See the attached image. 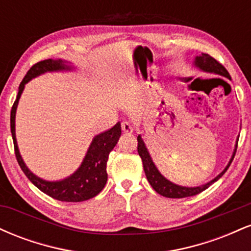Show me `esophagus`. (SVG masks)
<instances>
[{
  "label": "esophagus",
  "mask_w": 251,
  "mask_h": 251,
  "mask_svg": "<svg viewBox=\"0 0 251 251\" xmlns=\"http://www.w3.org/2000/svg\"><path fill=\"white\" fill-rule=\"evenodd\" d=\"M122 129L124 133H132V132H133V126L127 122H124L122 124Z\"/></svg>",
  "instance_id": "34e87169"
}]
</instances>
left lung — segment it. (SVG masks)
<instances>
[{
	"instance_id": "8db88e82",
	"label": "left lung",
	"mask_w": 251,
	"mask_h": 251,
	"mask_svg": "<svg viewBox=\"0 0 251 251\" xmlns=\"http://www.w3.org/2000/svg\"><path fill=\"white\" fill-rule=\"evenodd\" d=\"M194 66L201 72L212 73V74H216V75H221V76L230 79V74L227 73V71L223 67V65H221L217 60H215L214 57L210 56L209 54L201 53V55L196 56ZM137 140H138V153H139L140 158H142L143 160L144 171H145L146 178H148L149 183L151 184V186L154 189L155 192H158L159 195H162L164 197H168V198L191 197V196L201 194V191L208 189L212 183H215L216 180L220 179L222 176L226 174V170L229 169L230 164H231L232 160H234L236 150H237V143H238V138H237L234 152H232V155L231 158H230L229 163H227L226 169H224L223 171L217 176V177H215L212 180H210L208 183L203 184V185H200V186H183V185H178V184L172 183V181L169 180L168 178L164 177V176L159 172V170L157 169V166H155L153 160H152L151 155H150V152L148 148H146L145 143H144L143 138L140 137V135H138Z\"/></svg>"
}]
</instances>
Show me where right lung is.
Returning <instances> with one entry per match:
<instances>
[{"label":"right lung","mask_w":251,"mask_h":251,"mask_svg":"<svg viewBox=\"0 0 251 251\" xmlns=\"http://www.w3.org/2000/svg\"><path fill=\"white\" fill-rule=\"evenodd\" d=\"M74 67L71 62L65 60L48 59L35 63L29 71L27 72L21 83L19 86V93H17L16 100L14 102L10 112V129L13 135L14 149H15V155L20 168L27 176L37 189L41 190L46 195L50 196L51 198L61 201H83L89 198H93L105 188L107 181V165L108 154L114 146L117 145L122 134V125L117 123L116 125L108 131L97 134L92 140L91 145L86 152L81 165L77 168L74 174L60 180H45L42 178L34 175L29 169L27 168L25 163L20 154L19 146L16 142L15 133V117L16 108L19 105V100L24 92L25 83L29 82L34 77L47 73V72H67L73 71Z\"/></svg>","instance_id":"add662e5"}]
</instances>
